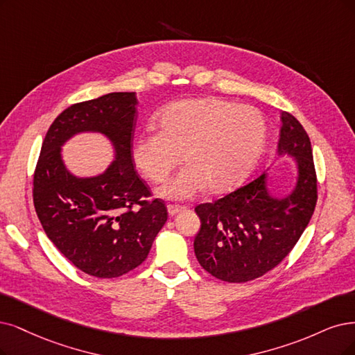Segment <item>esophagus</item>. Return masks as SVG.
Returning a JSON list of instances; mask_svg holds the SVG:
<instances>
[{
	"label": "esophagus",
	"instance_id": "obj_1",
	"mask_svg": "<svg viewBox=\"0 0 355 355\" xmlns=\"http://www.w3.org/2000/svg\"><path fill=\"white\" fill-rule=\"evenodd\" d=\"M182 209H184V206H180V205H168V214H169V216H174V215H177L178 212H181Z\"/></svg>",
	"mask_w": 355,
	"mask_h": 355
}]
</instances>
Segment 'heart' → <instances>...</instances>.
Returning a JSON list of instances; mask_svg holds the SVG:
<instances>
[{"label":"heart","mask_w":355,"mask_h":355,"mask_svg":"<svg viewBox=\"0 0 355 355\" xmlns=\"http://www.w3.org/2000/svg\"><path fill=\"white\" fill-rule=\"evenodd\" d=\"M161 131L146 130L131 146L140 173L164 181L181 159L186 166L157 190L162 198L187 200L209 187L225 193L239 186L263 150L268 127L250 105L218 98L180 101L157 118Z\"/></svg>","instance_id":"obj_1"}]
</instances>
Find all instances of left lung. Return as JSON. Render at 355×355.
Listing matches in <instances>:
<instances>
[{"mask_svg": "<svg viewBox=\"0 0 355 355\" xmlns=\"http://www.w3.org/2000/svg\"><path fill=\"white\" fill-rule=\"evenodd\" d=\"M278 155L293 156L297 181L285 198L268 190L263 173L214 203L196 206L200 230L194 239L199 263L227 282L253 281L278 266L311 219L318 202V178L306 130L282 111Z\"/></svg>", "mask_w": 355, "mask_h": 355, "instance_id": "8db88e82", "label": "left lung"}]
</instances>
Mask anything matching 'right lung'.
<instances>
[{
	"label": "right lung",
	"instance_id": "right-lung-1",
	"mask_svg": "<svg viewBox=\"0 0 355 355\" xmlns=\"http://www.w3.org/2000/svg\"><path fill=\"white\" fill-rule=\"evenodd\" d=\"M135 92H112L74 103L51 124L33 175V203L48 239L82 272L116 278L141 265L166 222L161 199L135 171L131 140ZM101 132L116 159L102 175L76 178L63 165L60 148L78 132Z\"/></svg>",
	"mask_w": 355,
	"mask_h": 355
}]
</instances>
